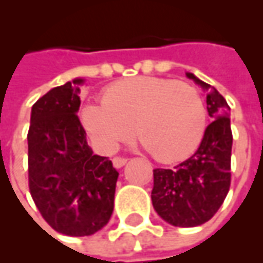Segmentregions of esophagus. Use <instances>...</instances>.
Returning <instances> with one entry per match:
<instances>
[{
    "label": "esophagus",
    "instance_id": "esophagus-1",
    "mask_svg": "<svg viewBox=\"0 0 263 263\" xmlns=\"http://www.w3.org/2000/svg\"><path fill=\"white\" fill-rule=\"evenodd\" d=\"M126 162H127V158H123V157H115L114 159H112V163H114V166H115L116 169L124 166V165H126Z\"/></svg>",
    "mask_w": 263,
    "mask_h": 263
}]
</instances>
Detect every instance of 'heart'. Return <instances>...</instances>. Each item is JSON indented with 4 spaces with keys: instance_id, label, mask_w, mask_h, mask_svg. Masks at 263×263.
<instances>
[{
    "instance_id": "1",
    "label": "heart",
    "mask_w": 263,
    "mask_h": 263,
    "mask_svg": "<svg viewBox=\"0 0 263 263\" xmlns=\"http://www.w3.org/2000/svg\"><path fill=\"white\" fill-rule=\"evenodd\" d=\"M101 102L83 106L80 120L102 153H114L137 129L153 157L172 163L190 157L206 129L202 97L184 82L130 78L105 88Z\"/></svg>"
}]
</instances>
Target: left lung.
Masks as SVG:
<instances>
[{
  "label": "left lung",
  "mask_w": 263,
  "mask_h": 263,
  "mask_svg": "<svg viewBox=\"0 0 263 263\" xmlns=\"http://www.w3.org/2000/svg\"><path fill=\"white\" fill-rule=\"evenodd\" d=\"M204 88L206 109L214 122L205 129L194 155L173 169H154V209L177 228H195L212 218L230 189L233 134L228 102L215 87L187 73Z\"/></svg>",
  "instance_id": "8db88e82"
}]
</instances>
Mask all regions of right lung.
Wrapping results in <instances>:
<instances>
[{
  "mask_svg": "<svg viewBox=\"0 0 263 263\" xmlns=\"http://www.w3.org/2000/svg\"><path fill=\"white\" fill-rule=\"evenodd\" d=\"M83 79L55 87L31 108L29 189L51 228L66 236H91L109 222L119 173L94 155L76 115Z\"/></svg>",
  "mask_w": 263,
  "mask_h": 263,
  "instance_id": "1",
  "label": "right lung"
}]
</instances>
